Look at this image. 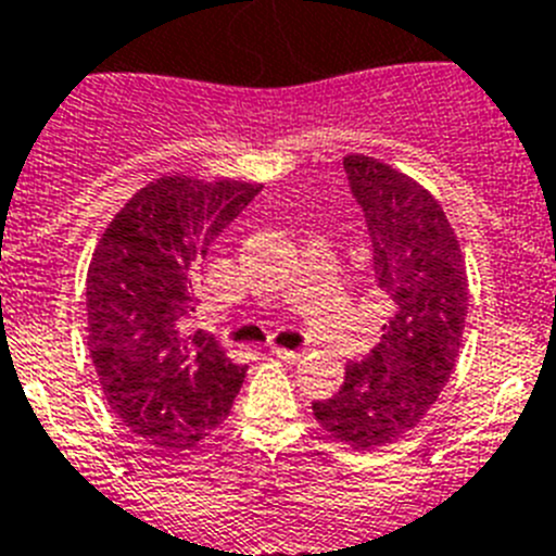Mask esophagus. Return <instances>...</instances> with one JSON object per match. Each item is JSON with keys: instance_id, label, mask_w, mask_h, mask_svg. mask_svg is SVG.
I'll return each instance as SVG.
<instances>
[{"instance_id": "34e87169", "label": "esophagus", "mask_w": 556, "mask_h": 556, "mask_svg": "<svg viewBox=\"0 0 556 556\" xmlns=\"http://www.w3.org/2000/svg\"><path fill=\"white\" fill-rule=\"evenodd\" d=\"M273 356L283 358V362H301L303 358V351H289V348H273Z\"/></svg>"}]
</instances>
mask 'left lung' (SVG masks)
<instances>
[{
  "instance_id": "obj_1",
  "label": "left lung",
  "mask_w": 556,
  "mask_h": 556,
  "mask_svg": "<svg viewBox=\"0 0 556 556\" xmlns=\"http://www.w3.org/2000/svg\"><path fill=\"white\" fill-rule=\"evenodd\" d=\"M365 211L372 273L390 317L337 395L312 404L331 440L376 451L409 434L448 384L468 320V273L454 228L429 189L384 161L342 159Z\"/></svg>"
}]
</instances>
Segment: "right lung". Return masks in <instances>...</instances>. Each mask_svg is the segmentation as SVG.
Masks as SVG:
<instances>
[{
  "label": "right lung",
  "mask_w": 556,
  "mask_h": 556,
  "mask_svg": "<svg viewBox=\"0 0 556 556\" xmlns=\"http://www.w3.org/2000/svg\"><path fill=\"white\" fill-rule=\"evenodd\" d=\"M262 191L248 180L164 175L102 230L86 275L88 353L122 426L155 448L191 451L230 415L244 370L214 333L186 331L217 236Z\"/></svg>",
  "instance_id": "right-lung-1"
}]
</instances>
